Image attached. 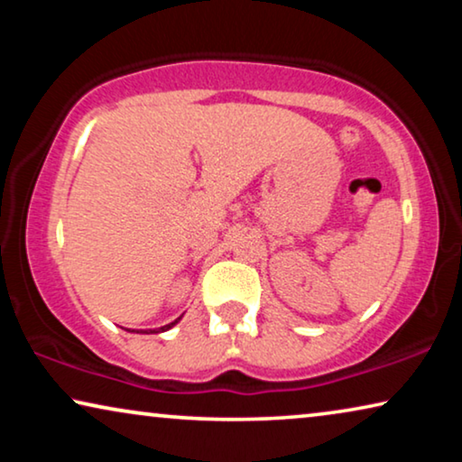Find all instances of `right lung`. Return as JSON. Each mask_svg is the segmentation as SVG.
I'll use <instances>...</instances> for the list:
<instances>
[{
    "instance_id": "obj_1",
    "label": "right lung",
    "mask_w": 462,
    "mask_h": 462,
    "mask_svg": "<svg viewBox=\"0 0 462 462\" xmlns=\"http://www.w3.org/2000/svg\"><path fill=\"white\" fill-rule=\"evenodd\" d=\"M179 321H180V318H179V319H174L172 324H166V326H162L160 330H143V334H157V332H166V330H170V328H172V326L179 324Z\"/></svg>"
}]
</instances>
